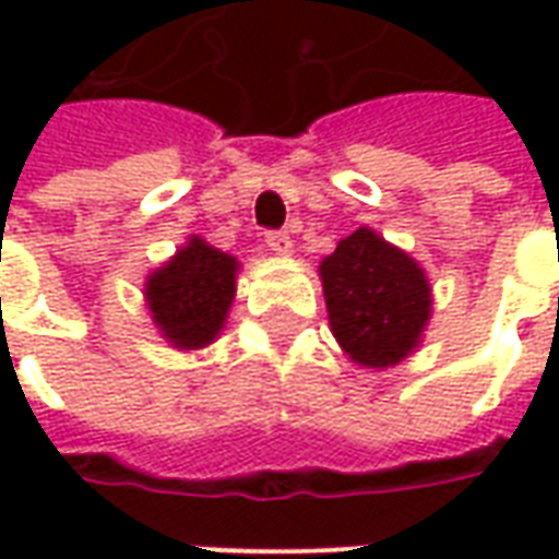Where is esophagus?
<instances>
[{
	"label": "esophagus",
	"mask_w": 559,
	"mask_h": 559,
	"mask_svg": "<svg viewBox=\"0 0 559 559\" xmlns=\"http://www.w3.org/2000/svg\"><path fill=\"white\" fill-rule=\"evenodd\" d=\"M266 245H269V251H275V254H290V251H293V236L287 230L266 233Z\"/></svg>",
	"instance_id": "esophagus-1"
}]
</instances>
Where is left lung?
I'll return each instance as SVG.
<instances>
[{
  "label": "left lung",
  "mask_w": 559,
  "mask_h": 559,
  "mask_svg": "<svg viewBox=\"0 0 559 559\" xmlns=\"http://www.w3.org/2000/svg\"><path fill=\"white\" fill-rule=\"evenodd\" d=\"M329 326L359 368H395L421 347L433 293L419 260L371 227L344 236L320 260Z\"/></svg>",
  "instance_id": "left-lung-1"
}]
</instances>
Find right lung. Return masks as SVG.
Segmentation results:
<instances>
[{"label":"right lung","mask_w":559,"mask_h":559,"mask_svg":"<svg viewBox=\"0 0 559 559\" xmlns=\"http://www.w3.org/2000/svg\"><path fill=\"white\" fill-rule=\"evenodd\" d=\"M239 260L212 248L200 236L152 269L143 284V302L152 326L173 350H203L218 338L236 296Z\"/></svg>","instance_id":"obj_1"}]
</instances>
